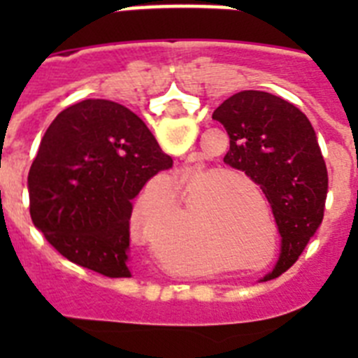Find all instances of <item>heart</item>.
Listing matches in <instances>:
<instances>
[{"instance_id": "b5f03b06", "label": "heart", "mask_w": 358, "mask_h": 358, "mask_svg": "<svg viewBox=\"0 0 358 358\" xmlns=\"http://www.w3.org/2000/svg\"><path fill=\"white\" fill-rule=\"evenodd\" d=\"M213 173L215 172H210V170H202V169L195 170L192 176L186 177L185 181H182V189H185V194L194 192V189L199 188L202 182L208 181V179H210ZM226 179H233V181L243 182V185L248 186L249 189H252V194H255L256 197L262 201L260 188H258V186H256L255 182H252L251 179H248L245 176H242V173H227ZM226 179H215V181L208 182L206 186H202V189L199 192V197H202V195H208L210 192H213V189L217 188L220 182L226 181ZM238 192L240 189H236L235 182H231L229 188H227V194H238ZM220 194H226V189H224V192H220ZM172 199H173L172 186H159V188H154V186H152V188L147 189V194H145L143 199L138 202V206H136V210H134V215H132V227H134V235L138 236V240H140V242L147 243V245H152L150 236H148V231H147V224H145V208H147L150 202H170ZM220 201H224V199H220ZM231 204H235V202H231ZM156 251H157V256H159L164 264H169V265L179 264L176 256H173V252L169 251V248H166V245H161V248H157ZM182 264H188V262H182ZM210 265H211V260L208 258V256H197V258H195V262L188 264V267L192 268V271H201V273H206L208 268H210Z\"/></svg>"}]
</instances>
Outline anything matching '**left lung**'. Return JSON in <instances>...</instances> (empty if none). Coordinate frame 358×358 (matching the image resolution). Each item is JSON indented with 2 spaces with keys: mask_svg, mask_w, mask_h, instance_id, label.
Returning <instances> with one entry per match:
<instances>
[{
  "mask_svg": "<svg viewBox=\"0 0 358 358\" xmlns=\"http://www.w3.org/2000/svg\"><path fill=\"white\" fill-rule=\"evenodd\" d=\"M229 136L224 163L260 185L276 218L281 256L268 278L299 258L324 217L328 172L314 127L276 94L240 91L215 109Z\"/></svg>",
  "mask_w": 358,
  "mask_h": 358,
  "instance_id": "1",
  "label": "left lung"
}]
</instances>
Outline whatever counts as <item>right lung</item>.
I'll use <instances>...</instances> for the list:
<instances>
[{
	"instance_id": "add662e5",
	"label": "right lung",
	"mask_w": 358,
	"mask_h": 358,
	"mask_svg": "<svg viewBox=\"0 0 358 358\" xmlns=\"http://www.w3.org/2000/svg\"><path fill=\"white\" fill-rule=\"evenodd\" d=\"M172 164L131 109L82 100L59 113L41 140L28 172L31 220L73 264L129 278L131 201Z\"/></svg>"
}]
</instances>
